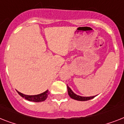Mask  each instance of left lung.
I'll list each match as a JSON object with an SVG mask.
<instances>
[{"instance_id":"8db88e82","label":"left lung","mask_w":124,"mask_h":124,"mask_svg":"<svg viewBox=\"0 0 124 124\" xmlns=\"http://www.w3.org/2000/svg\"><path fill=\"white\" fill-rule=\"evenodd\" d=\"M67 86V90H68V93H69V95L72 99H74L75 100L78 101H88L93 99V97H95V96H92V97H81V96H79V95H76L75 93L72 91L71 88H69V86Z\"/></svg>"}]
</instances>
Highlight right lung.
Masks as SVG:
<instances>
[{
  "label": "right lung",
  "instance_id": "right-lung-1",
  "mask_svg": "<svg viewBox=\"0 0 124 124\" xmlns=\"http://www.w3.org/2000/svg\"><path fill=\"white\" fill-rule=\"evenodd\" d=\"M17 92L20 95H21L22 97H23L25 99L30 101H34V102H41V101H44L46 99V98L48 97V94L50 93V92L46 90V92H43L42 93L38 94V95H24L23 93H22L19 92L18 91H17Z\"/></svg>",
  "mask_w": 124,
  "mask_h": 124
}]
</instances>
